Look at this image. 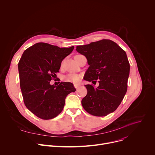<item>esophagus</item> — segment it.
Instances as JSON below:
<instances>
[{
	"instance_id": "34e87169",
	"label": "esophagus",
	"mask_w": 155,
	"mask_h": 155,
	"mask_svg": "<svg viewBox=\"0 0 155 155\" xmlns=\"http://www.w3.org/2000/svg\"><path fill=\"white\" fill-rule=\"evenodd\" d=\"M80 86V84H74V87L76 88V89L77 88H78Z\"/></svg>"
}]
</instances>
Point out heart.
Instances as JSON below:
<instances>
[{"instance_id": "heart-1", "label": "heart", "mask_w": 155, "mask_h": 155, "mask_svg": "<svg viewBox=\"0 0 155 155\" xmlns=\"http://www.w3.org/2000/svg\"><path fill=\"white\" fill-rule=\"evenodd\" d=\"M81 78V76L77 74H69L65 75L63 80L68 82H72L74 83H78Z\"/></svg>"}]
</instances>
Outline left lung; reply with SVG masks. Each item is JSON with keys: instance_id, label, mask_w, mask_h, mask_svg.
<instances>
[{"instance_id": "1", "label": "left lung", "mask_w": 155, "mask_h": 155, "mask_svg": "<svg viewBox=\"0 0 155 155\" xmlns=\"http://www.w3.org/2000/svg\"><path fill=\"white\" fill-rule=\"evenodd\" d=\"M76 50L86 58L90 65L84 79L95 84L98 80L99 83L97 87L84 85L87 93L81 101L83 107L96 117L114 112L127 91L130 65L126 52L107 39L77 46Z\"/></svg>"}]
</instances>
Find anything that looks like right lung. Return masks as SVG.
Segmentation results:
<instances>
[{"label": "right lung", "mask_w": 155, "mask_h": 155, "mask_svg": "<svg viewBox=\"0 0 155 155\" xmlns=\"http://www.w3.org/2000/svg\"><path fill=\"white\" fill-rule=\"evenodd\" d=\"M74 47L59 48L47 43H37L26 49L18 63L20 87L28 110L43 120L57 117L63 110L67 96L76 89L69 82L50 84L59 72L61 62Z\"/></svg>", "instance_id": "right-lung-1"}]
</instances>
